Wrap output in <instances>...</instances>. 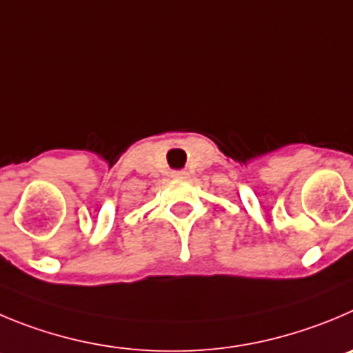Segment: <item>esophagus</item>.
<instances>
[{
	"label": "esophagus",
	"mask_w": 353,
	"mask_h": 353,
	"mask_svg": "<svg viewBox=\"0 0 353 353\" xmlns=\"http://www.w3.org/2000/svg\"><path fill=\"white\" fill-rule=\"evenodd\" d=\"M184 176H186V172H184V170H174L172 172V177H176V179H183Z\"/></svg>",
	"instance_id": "esophagus-1"
}]
</instances>
